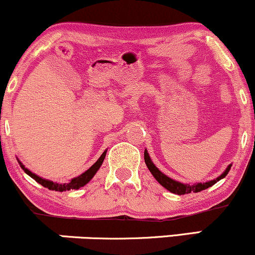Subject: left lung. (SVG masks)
<instances>
[{
    "label": "left lung",
    "mask_w": 255,
    "mask_h": 255,
    "mask_svg": "<svg viewBox=\"0 0 255 255\" xmlns=\"http://www.w3.org/2000/svg\"><path fill=\"white\" fill-rule=\"evenodd\" d=\"M144 158H145V163H146V165H147L148 170L151 171V174L153 175V177L156 178L158 182L162 184L164 188L168 189L169 192L174 193V194H178V195L188 194V193H198V192L204 191V189L209 188V187L213 186V184L217 183L219 180H222V178L227 176L228 172H229L230 168H231V164L228 165V168L225 169V171L223 172V174H222L221 176H218L217 178H215V180L207 181V182H204V183L184 184V183L178 182V181L172 180V178L168 177L166 175L163 174V172L160 171L159 169H158L157 166L153 164V162L151 160V158H150V156H148L147 151H146V150L144 152Z\"/></svg>",
    "instance_id": "1"
}]
</instances>
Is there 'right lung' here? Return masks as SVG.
I'll return each instance as SVG.
<instances>
[{
    "instance_id": "add662e5",
    "label": "right lung",
    "mask_w": 255,
    "mask_h": 255,
    "mask_svg": "<svg viewBox=\"0 0 255 255\" xmlns=\"http://www.w3.org/2000/svg\"><path fill=\"white\" fill-rule=\"evenodd\" d=\"M105 154H107V151H104L103 153H102V156L98 158L97 162L95 163L92 166H91L90 169H87L86 171L83 172L81 175H79L78 177H74L72 178L71 181H69L68 183H57V182H52V181H49V180H45V178H42L39 177L38 175L33 174V172L28 170L27 168H25L24 164H22L21 162H19L20 166H21V169L24 170L26 174L28 175V176H31L33 180H36L38 183L42 184L43 187H45V188L50 189V191H56V192H66V191H71V189H79L80 187H84L85 184L89 183L91 181V178L96 175V172L99 170V168H101L102 163H103L104 158H105Z\"/></svg>"
}]
</instances>
